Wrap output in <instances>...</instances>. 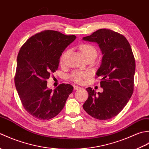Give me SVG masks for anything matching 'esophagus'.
Instances as JSON below:
<instances>
[{
  "instance_id": "1",
  "label": "esophagus",
  "mask_w": 149,
  "mask_h": 149,
  "mask_svg": "<svg viewBox=\"0 0 149 149\" xmlns=\"http://www.w3.org/2000/svg\"><path fill=\"white\" fill-rule=\"evenodd\" d=\"M74 89L75 90H79V89H81V87L78 86H74Z\"/></svg>"
}]
</instances>
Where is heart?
Wrapping results in <instances>:
<instances>
[{
    "label": "heart",
    "mask_w": 149,
    "mask_h": 149,
    "mask_svg": "<svg viewBox=\"0 0 149 149\" xmlns=\"http://www.w3.org/2000/svg\"><path fill=\"white\" fill-rule=\"evenodd\" d=\"M79 49L83 53L84 58L86 57L90 56H97V50L95 49L94 47L92 45H89V44H83V45H81L79 47ZM69 51L67 50H65V51L63 52L61 57H60V63L61 65H63L66 61V59L67 58L68 54ZM88 74L86 72H73L70 75V77L72 79L76 82L78 83H81L83 82V80L84 79L88 77Z\"/></svg>",
    "instance_id": "heart-1"
}]
</instances>
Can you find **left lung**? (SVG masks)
Here are the masks:
<instances>
[{"instance_id":"8db88e82","label":"left lung","mask_w":149,"mask_h":149,"mask_svg":"<svg viewBox=\"0 0 149 149\" xmlns=\"http://www.w3.org/2000/svg\"><path fill=\"white\" fill-rule=\"evenodd\" d=\"M83 40L96 43L102 54L96 73L100 77L102 93L86 88L88 99L83 108L88 115L100 120L116 116L133 93L135 59L130 44L122 34L110 29L97 30Z\"/></svg>"}]
</instances>
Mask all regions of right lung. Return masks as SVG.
Masks as SVG:
<instances>
[{"mask_svg":"<svg viewBox=\"0 0 149 149\" xmlns=\"http://www.w3.org/2000/svg\"><path fill=\"white\" fill-rule=\"evenodd\" d=\"M76 39L56 31H43L27 40L18 52L15 84L22 105L31 115L46 120L58 115L74 87L61 84L47 87L50 75L58 68L65 49Z\"/></svg>","mask_w":149,"mask_h":149,"instance_id":"1","label":"right lung"}]
</instances>
